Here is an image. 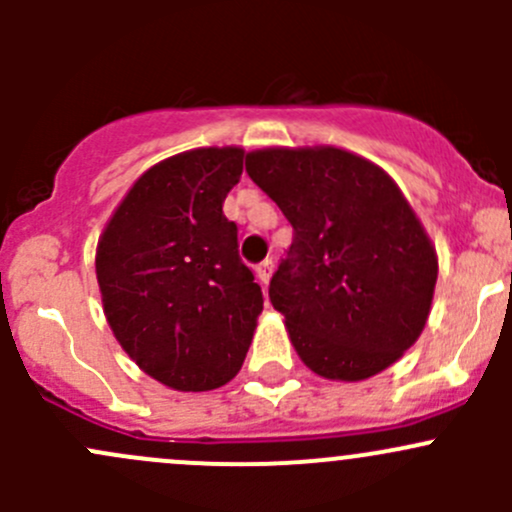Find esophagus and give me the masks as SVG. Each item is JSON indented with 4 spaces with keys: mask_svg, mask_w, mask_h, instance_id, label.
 <instances>
[{
    "mask_svg": "<svg viewBox=\"0 0 512 512\" xmlns=\"http://www.w3.org/2000/svg\"><path fill=\"white\" fill-rule=\"evenodd\" d=\"M272 270H275V262H272V257H267V260H262L260 265H257V280H260L262 285H267L272 277Z\"/></svg>",
    "mask_w": 512,
    "mask_h": 512,
    "instance_id": "1",
    "label": "esophagus"
}]
</instances>
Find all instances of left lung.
I'll list each match as a JSON object with an SVG mask.
<instances>
[{"mask_svg":"<svg viewBox=\"0 0 512 512\" xmlns=\"http://www.w3.org/2000/svg\"><path fill=\"white\" fill-rule=\"evenodd\" d=\"M245 170L294 237L270 280L299 359L361 381L394 364L431 312L438 260L394 180L342 148H267Z\"/></svg>","mask_w":512,"mask_h":512,"instance_id":"left-lung-1","label":"left lung"}]
</instances>
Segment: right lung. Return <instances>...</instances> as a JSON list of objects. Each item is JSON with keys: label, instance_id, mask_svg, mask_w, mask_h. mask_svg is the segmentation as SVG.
<instances>
[{"label": "right lung", "instance_id": "right-lung-1", "mask_svg": "<svg viewBox=\"0 0 512 512\" xmlns=\"http://www.w3.org/2000/svg\"><path fill=\"white\" fill-rule=\"evenodd\" d=\"M242 158V148H198L153 165L98 240L96 277L118 344L175 391L227 384L262 312L223 213Z\"/></svg>", "mask_w": 512, "mask_h": 512}]
</instances>
